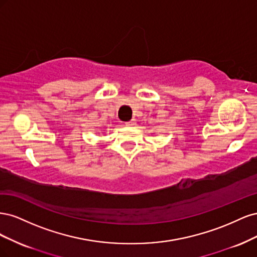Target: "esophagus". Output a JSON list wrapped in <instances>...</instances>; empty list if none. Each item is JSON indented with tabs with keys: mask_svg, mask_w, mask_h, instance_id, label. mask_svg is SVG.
<instances>
[{
	"mask_svg": "<svg viewBox=\"0 0 257 257\" xmlns=\"http://www.w3.org/2000/svg\"><path fill=\"white\" fill-rule=\"evenodd\" d=\"M135 123H136V122H135V120L132 119V120H130V121H127V122H125L124 124H125V125H127V126H130V125H134Z\"/></svg>",
	"mask_w": 257,
	"mask_h": 257,
	"instance_id": "obj_1",
	"label": "esophagus"
}]
</instances>
